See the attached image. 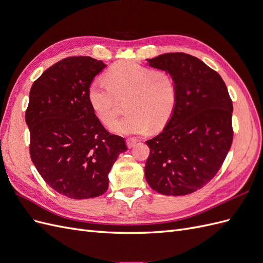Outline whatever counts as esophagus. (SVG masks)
Masks as SVG:
<instances>
[{
	"instance_id": "obj_1",
	"label": "esophagus",
	"mask_w": 263,
	"mask_h": 263,
	"mask_svg": "<svg viewBox=\"0 0 263 263\" xmlns=\"http://www.w3.org/2000/svg\"><path fill=\"white\" fill-rule=\"evenodd\" d=\"M126 144H127V147H128V148L130 149V148H134L135 146H136V144H137V140H136V139H133V138H130V139H127Z\"/></svg>"
}]
</instances>
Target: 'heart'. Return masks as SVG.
Listing matches in <instances>:
<instances>
[{
    "label": "heart",
    "instance_id": "obj_1",
    "mask_svg": "<svg viewBox=\"0 0 263 263\" xmlns=\"http://www.w3.org/2000/svg\"><path fill=\"white\" fill-rule=\"evenodd\" d=\"M127 99L129 113L116 123L118 99ZM178 99L174 79L162 70H151L133 61L117 62L105 80L95 79L87 87V101L94 114L118 135H141L150 127L160 129L171 117Z\"/></svg>",
    "mask_w": 263,
    "mask_h": 263
}]
</instances>
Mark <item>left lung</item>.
I'll use <instances>...</instances> for the list:
<instances>
[{
  "instance_id": "8db88e82",
  "label": "left lung",
  "mask_w": 263,
  "mask_h": 263,
  "mask_svg": "<svg viewBox=\"0 0 263 263\" xmlns=\"http://www.w3.org/2000/svg\"><path fill=\"white\" fill-rule=\"evenodd\" d=\"M178 86V99L163 130L147 140L145 177L163 195H186L215 177L233 142V102L221 77L193 55L170 52L147 59Z\"/></svg>"
}]
</instances>
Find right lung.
<instances>
[{
	"instance_id": "obj_1",
	"label": "right lung",
	"mask_w": 263,
	"mask_h": 263,
	"mask_svg": "<svg viewBox=\"0 0 263 263\" xmlns=\"http://www.w3.org/2000/svg\"><path fill=\"white\" fill-rule=\"evenodd\" d=\"M105 67L86 55L62 59L29 92L31 161L47 184L74 200L105 193L108 173L127 150L124 138L103 127L87 101V87Z\"/></svg>"
}]
</instances>
